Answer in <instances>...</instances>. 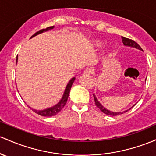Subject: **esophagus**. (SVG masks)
I'll return each instance as SVG.
<instances>
[{
	"instance_id": "obj_1",
	"label": "esophagus",
	"mask_w": 156,
	"mask_h": 156,
	"mask_svg": "<svg viewBox=\"0 0 156 156\" xmlns=\"http://www.w3.org/2000/svg\"><path fill=\"white\" fill-rule=\"evenodd\" d=\"M83 73H84L86 75H92V73H93V70L92 69H90V68H87L84 70V72H83Z\"/></svg>"
}]
</instances>
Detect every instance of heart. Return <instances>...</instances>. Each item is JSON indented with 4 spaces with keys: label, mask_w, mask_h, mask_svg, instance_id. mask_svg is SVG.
I'll use <instances>...</instances> for the list:
<instances>
[{
    "label": "heart",
    "mask_w": 156,
    "mask_h": 156,
    "mask_svg": "<svg viewBox=\"0 0 156 156\" xmlns=\"http://www.w3.org/2000/svg\"><path fill=\"white\" fill-rule=\"evenodd\" d=\"M96 45H97V46H101V45H102V42L98 41V42L96 43Z\"/></svg>",
    "instance_id": "b5f03b06"
}]
</instances>
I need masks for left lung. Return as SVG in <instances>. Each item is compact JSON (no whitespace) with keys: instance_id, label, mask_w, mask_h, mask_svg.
I'll list each match as a JSON object with an SVG mask.
<instances>
[{"instance_id":"obj_1","label":"left lung","mask_w":156,"mask_h":156,"mask_svg":"<svg viewBox=\"0 0 156 156\" xmlns=\"http://www.w3.org/2000/svg\"><path fill=\"white\" fill-rule=\"evenodd\" d=\"M121 38H122V41H123V44H124V45L129 46V47H133L136 48V49H140V50H142L141 47H140V46L138 45V44H137L136 41H134L133 40H131V39H129V38H126V37H121ZM93 97H94V100H95V105H96L97 107L100 109V110L101 111V112H103L104 113L107 115L116 116V115H119L123 114L124 112H126L128 111V110H126V111H124V112H112V111H109V110H108V109L104 108L103 106L100 104V102L97 100L96 97H95V95H93Z\"/></svg>"}]
</instances>
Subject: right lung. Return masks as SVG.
Here are the masks:
<instances>
[{
  "instance_id": "add662e5",
  "label": "right lung",
  "mask_w": 156,
  "mask_h": 156,
  "mask_svg": "<svg viewBox=\"0 0 156 156\" xmlns=\"http://www.w3.org/2000/svg\"><path fill=\"white\" fill-rule=\"evenodd\" d=\"M53 28H54V26H52V27H49L46 29H43V30H41L40 31H38V32H35V33L34 34V35H32L31 37L35 36V35H38V34L41 33V32H46V31L52 30V29H53ZM16 61H18V57H17V58H16ZM75 79V78H73L71 80H70L69 83H68L67 86H66V89H65L64 95H63L61 101H60L58 104H56V105L54 106V107H50V108H48L46 109H44V110H36V109H32V110H33L35 113L40 115H41V116H47V117H50V116H53V115H57L60 112V111L61 110V109L64 108L65 104H66L68 97H69V95L70 90H71L72 85H73Z\"/></svg>"
}]
</instances>
